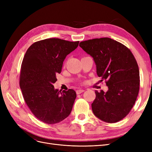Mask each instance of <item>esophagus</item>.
<instances>
[{"instance_id":"1","label":"esophagus","mask_w":152,"mask_h":152,"mask_svg":"<svg viewBox=\"0 0 152 152\" xmlns=\"http://www.w3.org/2000/svg\"><path fill=\"white\" fill-rule=\"evenodd\" d=\"M83 92H84V89H79V90H77L76 91V93L77 94H81L82 93H83Z\"/></svg>"}]
</instances>
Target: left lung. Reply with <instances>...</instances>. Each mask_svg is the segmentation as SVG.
<instances>
[{
	"label": "left lung",
	"mask_w": 152,
	"mask_h": 152,
	"mask_svg": "<svg viewBox=\"0 0 152 152\" xmlns=\"http://www.w3.org/2000/svg\"><path fill=\"white\" fill-rule=\"evenodd\" d=\"M79 46L93 58L96 73L106 80L108 91H95L91 107L96 117L108 123L121 121L134 106L140 89V72L131 50L104 37L82 41Z\"/></svg>",
	"instance_id": "8db88e82"
}]
</instances>
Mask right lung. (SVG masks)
<instances>
[{
	"instance_id": "add662e5",
	"label": "right lung",
	"mask_w": 152,
	"mask_h": 152,
	"mask_svg": "<svg viewBox=\"0 0 152 152\" xmlns=\"http://www.w3.org/2000/svg\"><path fill=\"white\" fill-rule=\"evenodd\" d=\"M79 41L47 39L34 43L23 59L20 86L31 112L40 121L58 123L70 114L76 93L55 89L56 73H60L66 56L79 45Z\"/></svg>"
}]
</instances>
